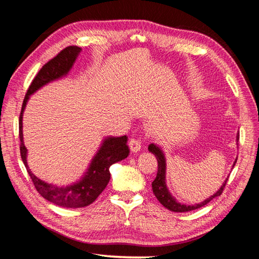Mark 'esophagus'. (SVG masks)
Wrapping results in <instances>:
<instances>
[{
    "label": "esophagus",
    "instance_id": "34e87169",
    "mask_svg": "<svg viewBox=\"0 0 259 259\" xmlns=\"http://www.w3.org/2000/svg\"><path fill=\"white\" fill-rule=\"evenodd\" d=\"M128 146H130V149L133 153H137L140 150V148H142V143H140L139 139L132 138L130 140Z\"/></svg>",
    "mask_w": 259,
    "mask_h": 259
}]
</instances>
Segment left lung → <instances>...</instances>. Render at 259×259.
<instances>
[{
	"mask_svg": "<svg viewBox=\"0 0 259 259\" xmlns=\"http://www.w3.org/2000/svg\"><path fill=\"white\" fill-rule=\"evenodd\" d=\"M236 142H239V133L237 134ZM148 150L149 152L153 153L156 160H158V174H156L155 179L152 182V191L155 195V198L159 200V202L164 207H166L171 211H176V213H184V211H190V210L198 209L202 206H204L208 202H210L211 200L219 197V195L222 194L229 176L225 179V182L223 183L221 188H219L213 195H210L209 198L202 201L201 203H195V204H184V203L178 202L174 195L169 192L166 185V158L163 149L159 145L150 144L148 147ZM236 162H237V159L233 162L232 167L234 166Z\"/></svg>",
	"mask_w": 259,
	"mask_h": 259,
	"instance_id": "obj_1",
	"label": "left lung"
}]
</instances>
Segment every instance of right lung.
Returning <instances> with one entry per match:
<instances>
[{"label": "right lung", "mask_w": 259, "mask_h": 259, "mask_svg": "<svg viewBox=\"0 0 259 259\" xmlns=\"http://www.w3.org/2000/svg\"><path fill=\"white\" fill-rule=\"evenodd\" d=\"M81 52L82 49L77 46H69L42 67L26 94L19 116L20 154L35 189L45 200L67 208H79L92 204L105 190L110 180L109 168L112 164L126 159L130 153L126 136L105 137L81 178L67 186H57L44 182L36 177L28 165V150L23 143L22 119L30 96L49 83L67 76Z\"/></svg>", "instance_id": "1"}]
</instances>
